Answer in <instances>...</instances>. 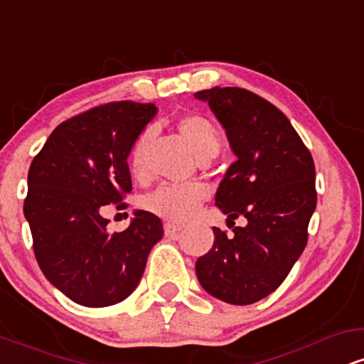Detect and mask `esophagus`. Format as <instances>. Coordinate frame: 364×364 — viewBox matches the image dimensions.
I'll list each match as a JSON object with an SVG mask.
<instances>
[{
  "label": "esophagus",
  "mask_w": 364,
  "mask_h": 364,
  "mask_svg": "<svg viewBox=\"0 0 364 364\" xmlns=\"http://www.w3.org/2000/svg\"><path fill=\"white\" fill-rule=\"evenodd\" d=\"M183 231V225H178V224H171V223H168V224H164V232H166V236H178L179 232Z\"/></svg>",
  "instance_id": "esophagus-1"
}]
</instances>
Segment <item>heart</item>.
I'll list each match as a JSON object with an SVG mask.
<instances>
[{
	"label": "heart",
	"mask_w": 364,
	"mask_h": 364,
	"mask_svg": "<svg viewBox=\"0 0 364 364\" xmlns=\"http://www.w3.org/2000/svg\"><path fill=\"white\" fill-rule=\"evenodd\" d=\"M176 129L193 156L202 161H210L220 150V133L210 119L200 114H186L178 121ZM154 139V129L147 128L140 133L129 152V168L135 178L147 174V150ZM207 190L202 185H164L150 191L141 200V207L150 214L171 223H185L198 210Z\"/></svg>",
	"instance_id": "b5f03b06"
}]
</instances>
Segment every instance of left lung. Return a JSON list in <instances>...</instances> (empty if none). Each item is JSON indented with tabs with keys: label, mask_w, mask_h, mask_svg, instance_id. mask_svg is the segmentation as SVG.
I'll return each instance as SVG.
<instances>
[{
	"label": "left lung",
	"mask_w": 364,
	"mask_h": 364,
	"mask_svg": "<svg viewBox=\"0 0 364 364\" xmlns=\"http://www.w3.org/2000/svg\"><path fill=\"white\" fill-rule=\"evenodd\" d=\"M223 124L236 161L225 171L215 205L229 236L214 228V246L196 260L200 286L229 304H252L281 286L308 241L316 207L315 164L291 121L274 104L237 87L200 90Z\"/></svg>",
	"instance_id": "left-lung-1"
}]
</instances>
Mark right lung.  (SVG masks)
Returning <instances> with one entry per match:
<instances>
[{
	"label": "right lung",
	"instance_id": "1",
	"mask_svg": "<svg viewBox=\"0 0 364 364\" xmlns=\"http://www.w3.org/2000/svg\"><path fill=\"white\" fill-rule=\"evenodd\" d=\"M157 114L154 104L111 102L65 121L28 169L23 214L41 270L66 298L89 308L127 299L150 250L162 240L157 215L133 212L123 232H107L102 210L124 207L132 191L128 156Z\"/></svg>",
	"mask_w": 364,
	"mask_h": 364
}]
</instances>
